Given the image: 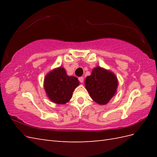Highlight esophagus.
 <instances>
[{"label": "esophagus", "mask_w": 157, "mask_h": 157, "mask_svg": "<svg viewBox=\"0 0 157 157\" xmlns=\"http://www.w3.org/2000/svg\"><path fill=\"white\" fill-rule=\"evenodd\" d=\"M78 79H79V81L81 83H83V82H84V77H79V78H78Z\"/></svg>", "instance_id": "1"}]
</instances>
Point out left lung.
Returning a JSON list of instances; mask_svg holds the SVG:
<instances>
[{"label":"left lung","instance_id":"8db88e82","mask_svg":"<svg viewBox=\"0 0 157 157\" xmlns=\"http://www.w3.org/2000/svg\"><path fill=\"white\" fill-rule=\"evenodd\" d=\"M118 82L114 73L100 67L92 70L85 80L90 96L100 105H106L115 94Z\"/></svg>","mask_w":157,"mask_h":157}]
</instances>
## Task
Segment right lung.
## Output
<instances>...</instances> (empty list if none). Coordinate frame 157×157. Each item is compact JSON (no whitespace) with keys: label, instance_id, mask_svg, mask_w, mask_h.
I'll use <instances>...</instances> for the list:
<instances>
[{"label":"right lung","instance_id":"1","mask_svg":"<svg viewBox=\"0 0 157 157\" xmlns=\"http://www.w3.org/2000/svg\"><path fill=\"white\" fill-rule=\"evenodd\" d=\"M79 85L78 78L67 75L64 68L55 69L44 78V89L50 100L63 105L72 97L73 92Z\"/></svg>","mask_w":157,"mask_h":157}]
</instances>
